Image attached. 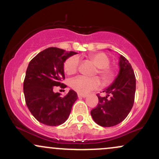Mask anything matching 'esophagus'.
Wrapping results in <instances>:
<instances>
[{"mask_svg":"<svg viewBox=\"0 0 159 159\" xmlns=\"http://www.w3.org/2000/svg\"><path fill=\"white\" fill-rule=\"evenodd\" d=\"M78 97L85 98V97H87V94H81V93H78Z\"/></svg>","mask_w":159,"mask_h":159,"instance_id":"34e87169","label":"esophagus"}]
</instances>
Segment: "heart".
<instances>
[{
    "instance_id": "obj_1",
    "label": "heart",
    "mask_w": 159,
    "mask_h": 159,
    "mask_svg": "<svg viewBox=\"0 0 159 159\" xmlns=\"http://www.w3.org/2000/svg\"><path fill=\"white\" fill-rule=\"evenodd\" d=\"M88 59L97 67L95 70L94 75H99L104 85L111 84L116 78V69L110 65V57L103 52L90 54ZM79 67V59L78 57L72 56L65 61L63 69L66 74L72 75L77 73ZM100 85V81L97 77L87 78L78 76L70 81V87L75 91L81 94H85L90 90L96 89Z\"/></svg>"
}]
</instances>
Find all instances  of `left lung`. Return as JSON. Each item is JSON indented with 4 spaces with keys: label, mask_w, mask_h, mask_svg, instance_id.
I'll use <instances>...</instances> for the list:
<instances>
[{
    "label": "left lung",
    "mask_w": 159,
    "mask_h": 159,
    "mask_svg": "<svg viewBox=\"0 0 159 159\" xmlns=\"http://www.w3.org/2000/svg\"><path fill=\"white\" fill-rule=\"evenodd\" d=\"M120 72L110 87L103 91L106 96L97 94L98 103L91 111V116L98 125L111 127L126 118L134 102L136 78L132 65L125 57L120 55Z\"/></svg>",
    "instance_id": "left-lung-1"
}]
</instances>
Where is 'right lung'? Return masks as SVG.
Instances as JSON below:
<instances>
[{"instance_id":"add662e5","label":"right lung","mask_w":159,"mask_h":159,"mask_svg":"<svg viewBox=\"0 0 159 159\" xmlns=\"http://www.w3.org/2000/svg\"><path fill=\"white\" fill-rule=\"evenodd\" d=\"M61 48L51 47L37 55L29 63L24 80L23 90L25 102L29 111L38 121L51 126L63 124L67 120L72 107L78 98L74 90L66 96L54 93V87L64 89L63 64L67 58L76 54Z\"/></svg>"}]
</instances>
